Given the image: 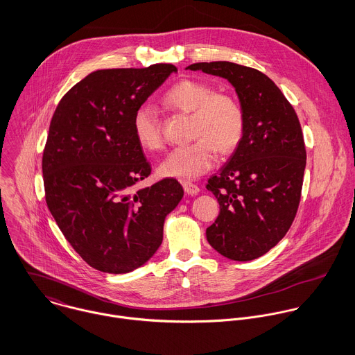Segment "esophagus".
Segmentation results:
<instances>
[{
	"instance_id": "1",
	"label": "esophagus",
	"mask_w": 355,
	"mask_h": 355,
	"mask_svg": "<svg viewBox=\"0 0 355 355\" xmlns=\"http://www.w3.org/2000/svg\"><path fill=\"white\" fill-rule=\"evenodd\" d=\"M182 187H184L185 193L189 195V196H195V195H198L200 192V188L198 185L192 184V182H187L185 181V182H182Z\"/></svg>"
}]
</instances>
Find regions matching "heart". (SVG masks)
<instances>
[{
	"mask_svg": "<svg viewBox=\"0 0 355 355\" xmlns=\"http://www.w3.org/2000/svg\"><path fill=\"white\" fill-rule=\"evenodd\" d=\"M163 100L177 111L192 114V136L198 139L191 145L175 148L162 160L157 171L163 177L196 180L213 168L216 149L230 153L243 137L244 114L240 104L227 94L215 93L205 82L182 79L167 90ZM132 125L136 141L144 150L162 148L157 115L150 104L137 107Z\"/></svg>",
	"mask_w": 355,
	"mask_h": 355,
	"instance_id": "obj_1",
	"label": "heart"
}]
</instances>
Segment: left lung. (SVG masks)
I'll list each match as a JSON object with an SVG mask.
<instances>
[{"instance_id":"left-lung-1","label":"left lung","mask_w":355,"mask_h":355,"mask_svg":"<svg viewBox=\"0 0 355 355\" xmlns=\"http://www.w3.org/2000/svg\"><path fill=\"white\" fill-rule=\"evenodd\" d=\"M187 70L225 78L244 114L241 140L206 187L220 209L207 241L227 259H257L283 239L297 211L306 167L299 119L276 83L255 69L211 62Z\"/></svg>"}]
</instances>
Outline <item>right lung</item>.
I'll return each instance as SVG.
<instances>
[{"label": "right lung", "instance_id": "right-lung-1", "mask_svg": "<svg viewBox=\"0 0 355 355\" xmlns=\"http://www.w3.org/2000/svg\"><path fill=\"white\" fill-rule=\"evenodd\" d=\"M171 72L173 64L92 72L51 121L42 156L46 205L72 248L100 272L129 273L148 262L184 196L174 178L136 187L150 166L133 115Z\"/></svg>", "mask_w": 355, "mask_h": 355}]
</instances>
